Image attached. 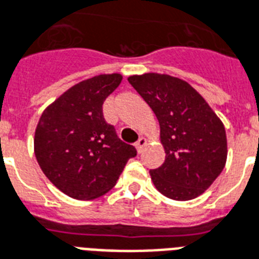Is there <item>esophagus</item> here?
Segmentation results:
<instances>
[{"label": "esophagus", "instance_id": "1", "mask_svg": "<svg viewBox=\"0 0 259 259\" xmlns=\"http://www.w3.org/2000/svg\"><path fill=\"white\" fill-rule=\"evenodd\" d=\"M146 146V138H144V137H141L140 140L137 141L136 144V149L138 153H142V150H144V148Z\"/></svg>", "mask_w": 259, "mask_h": 259}]
</instances>
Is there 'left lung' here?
<instances>
[{"label": "left lung", "instance_id": "left-lung-1", "mask_svg": "<svg viewBox=\"0 0 259 259\" xmlns=\"http://www.w3.org/2000/svg\"><path fill=\"white\" fill-rule=\"evenodd\" d=\"M127 81L154 111L165 162L150 170L155 189L167 198L189 201L210 188L228 158L226 132L201 94L184 79L158 73Z\"/></svg>", "mask_w": 259, "mask_h": 259}]
</instances>
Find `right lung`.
I'll return each instance as SVG.
<instances>
[{
  "label": "right lung",
  "mask_w": 259,
  "mask_h": 259,
  "mask_svg": "<svg viewBox=\"0 0 259 259\" xmlns=\"http://www.w3.org/2000/svg\"><path fill=\"white\" fill-rule=\"evenodd\" d=\"M122 81L100 74L71 86L44 110L34 134V154L48 180L74 199H94L115 185L136 157L102 114L105 100Z\"/></svg>",
  "instance_id": "obj_1"
}]
</instances>
